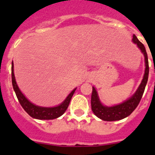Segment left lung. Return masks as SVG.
Listing matches in <instances>:
<instances>
[{"instance_id":"8db88e82","label":"left lung","mask_w":155,"mask_h":155,"mask_svg":"<svg viewBox=\"0 0 155 155\" xmlns=\"http://www.w3.org/2000/svg\"><path fill=\"white\" fill-rule=\"evenodd\" d=\"M132 41L134 43L137 44V47L140 50L141 53L143 54V57H144L145 71L143 79H142L141 83L140 84L137 91H135V93L133 94L132 96L127 98L122 103L113 105V106H107V105H103L100 101L96 88L94 87H92V94H91V109H92L94 114L97 117L104 120V121H116V120H123V119L130 116L138 105L142 98L143 91H144L149 74L147 54L144 46L138 40L135 35H133Z\"/></svg>"}]
</instances>
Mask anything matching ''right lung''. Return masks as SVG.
Returning <instances> with one entry per match:
<instances>
[{"mask_svg": "<svg viewBox=\"0 0 155 155\" xmlns=\"http://www.w3.org/2000/svg\"><path fill=\"white\" fill-rule=\"evenodd\" d=\"M12 86H13L14 91L15 92L18 102L24 109V110L31 117L37 120H54L60 116H62L65 111L68 109L71 99L73 96L74 93L76 91L77 87L71 91L68 97L64 100V102H61L60 105L54 106V107H42L39 106L35 104L31 103L29 100L25 96L24 94L19 89L18 86L16 83L15 77L14 74V64L12 61Z\"/></svg>", "mask_w": 155, "mask_h": 155, "instance_id": "1", "label": "right lung"}]
</instances>
